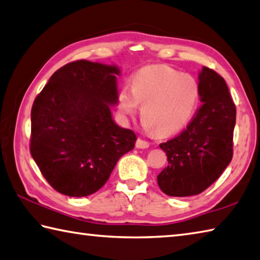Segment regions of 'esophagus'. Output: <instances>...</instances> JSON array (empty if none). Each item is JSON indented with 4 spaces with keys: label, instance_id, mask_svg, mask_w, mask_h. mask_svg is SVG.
<instances>
[{
    "label": "esophagus",
    "instance_id": "34e87169",
    "mask_svg": "<svg viewBox=\"0 0 260 260\" xmlns=\"http://www.w3.org/2000/svg\"><path fill=\"white\" fill-rule=\"evenodd\" d=\"M136 147H137V148H141V149L148 148L149 143H148V141L138 138V139H137V141H136Z\"/></svg>",
    "mask_w": 260,
    "mask_h": 260
}]
</instances>
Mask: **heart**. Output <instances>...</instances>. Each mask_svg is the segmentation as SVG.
Segmentation results:
<instances>
[{"mask_svg":"<svg viewBox=\"0 0 260 260\" xmlns=\"http://www.w3.org/2000/svg\"><path fill=\"white\" fill-rule=\"evenodd\" d=\"M200 100L199 84L166 66H150L135 73L131 91L119 94L122 114L132 116L143 104L140 116L147 131L170 136L183 129L192 119Z\"/></svg>","mask_w":260,"mask_h":260,"instance_id":"1","label":"heart"}]
</instances>
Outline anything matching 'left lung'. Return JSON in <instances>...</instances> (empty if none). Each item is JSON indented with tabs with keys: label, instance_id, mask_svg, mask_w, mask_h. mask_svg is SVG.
<instances>
[{
	"label": "left lung",
	"instance_id": "8db88e82",
	"mask_svg": "<svg viewBox=\"0 0 260 260\" xmlns=\"http://www.w3.org/2000/svg\"><path fill=\"white\" fill-rule=\"evenodd\" d=\"M199 88L203 104L187 128L159 145L169 163L157 175V183L172 197L203 192L221 176L233 156L237 109L226 82L217 72L204 67Z\"/></svg>",
	"mask_w": 260,
	"mask_h": 260
}]
</instances>
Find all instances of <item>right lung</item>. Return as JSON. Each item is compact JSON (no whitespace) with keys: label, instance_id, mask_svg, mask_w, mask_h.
Instances as JSON below:
<instances>
[{"label":"right lung","instance_id":"obj_1","mask_svg":"<svg viewBox=\"0 0 260 260\" xmlns=\"http://www.w3.org/2000/svg\"><path fill=\"white\" fill-rule=\"evenodd\" d=\"M114 66L79 60L53 73L31 107L30 154L53 189L69 197L95 193L137 136L114 123Z\"/></svg>","mask_w":260,"mask_h":260}]
</instances>
